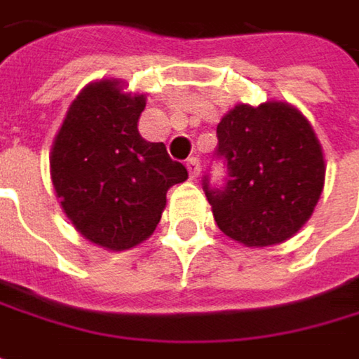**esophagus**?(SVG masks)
Returning <instances> with one entry per match:
<instances>
[{
    "label": "esophagus",
    "instance_id": "1",
    "mask_svg": "<svg viewBox=\"0 0 359 359\" xmlns=\"http://www.w3.org/2000/svg\"><path fill=\"white\" fill-rule=\"evenodd\" d=\"M187 170H189V177L191 179H197L199 177V158H189L187 160Z\"/></svg>",
    "mask_w": 359,
    "mask_h": 359
}]
</instances>
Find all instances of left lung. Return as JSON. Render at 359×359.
I'll list each match as a JSON object with an SVG mask.
<instances>
[{
  "instance_id": "8db88e82",
  "label": "left lung",
  "mask_w": 359,
  "mask_h": 359,
  "mask_svg": "<svg viewBox=\"0 0 359 359\" xmlns=\"http://www.w3.org/2000/svg\"><path fill=\"white\" fill-rule=\"evenodd\" d=\"M228 177H203L219 230L246 246H269L296 234L314 210L325 160L309 121L283 102L238 104L217 125V147Z\"/></svg>"
}]
</instances>
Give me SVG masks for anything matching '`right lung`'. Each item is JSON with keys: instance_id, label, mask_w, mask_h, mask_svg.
Returning <instances> with one entry per match:
<instances>
[{"instance_id": "right-lung-1", "label": "right lung", "mask_w": 359, "mask_h": 359, "mask_svg": "<svg viewBox=\"0 0 359 359\" xmlns=\"http://www.w3.org/2000/svg\"><path fill=\"white\" fill-rule=\"evenodd\" d=\"M144 96L116 82L90 83L72 102L55 137L50 177L72 224L96 245L125 250L156 230L166 193L187 168L164 144L140 135Z\"/></svg>"}]
</instances>
